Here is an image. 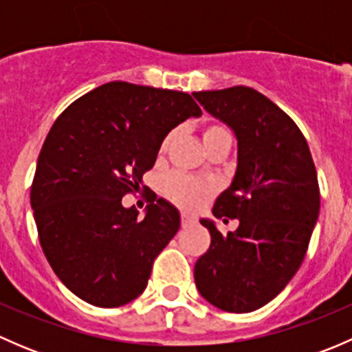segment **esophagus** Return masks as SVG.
<instances>
[{
  "instance_id": "1",
  "label": "esophagus",
  "mask_w": 352,
  "mask_h": 352,
  "mask_svg": "<svg viewBox=\"0 0 352 352\" xmlns=\"http://www.w3.org/2000/svg\"><path fill=\"white\" fill-rule=\"evenodd\" d=\"M180 221H182V226H184V228H187V226L196 225V219H194L192 216L186 214V212H182V214H180Z\"/></svg>"
}]
</instances>
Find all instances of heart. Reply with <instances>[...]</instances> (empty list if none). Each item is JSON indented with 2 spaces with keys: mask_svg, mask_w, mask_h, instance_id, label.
<instances>
[{
  "mask_svg": "<svg viewBox=\"0 0 352 352\" xmlns=\"http://www.w3.org/2000/svg\"><path fill=\"white\" fill-rule=\"evenodd\" d=\"M177 138V131H170L160 143V153H166ZM202 141L204 146L216 143V141H230L232 143V133L228 127L221 122H211L202 131ZM163 194L173 204L180 206L184 209H197L211 197V187L208 184L197 182L190 177L182 173H173L163 182Z\"/></svg>",
  "mask_w": 352,
  "mask_h": 352,
  "instance_id": "heart-1",
  "label": "heart"
}]
</instances>
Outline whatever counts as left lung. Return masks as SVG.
Masks as SVG:
<instances>
[{
	"label": "left lung",
	"instance_id": "1",
	"mask_svg": "<svg viewBox=\"0 0 352 352\" xmlns=\"http://www.w3.org/2000/svg\"><path fill=\"white\" fill-rule=\"evenodd\" d=\"M196 100L228 124L239 141L233 182L212 214L239 228L221 235L209 219L208 252L194 279L219 310L248 314L274 300L300 269L320 211V189L300 127L274 102L248 87L196 91Z\"/></svg>",
	"mask_w": 352,
	"mask_h": 352
}]
</instances>
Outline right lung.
<instances>
[{
    "instance_id": "right-lung-1",
    "label": "right lung",
    "mask_w": 352,
    "mask_h": 352,
    "mask_svg": "<svg viewBox=\"0 0 352 352\" xmlns=\"http://www.w3.org/2000/svg\"><path fill=\"white\" fill-rule=\"evenodd\" d=\"M201 113L184 91L110 81L52 124L30 204L45 258L78 298L116 308L143 293L155 258L179 232L180 214L155 196L141 219L122 197L140 192L165 134Z\"/></svg>"
}]
</instances>
